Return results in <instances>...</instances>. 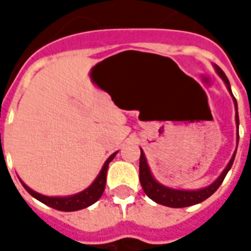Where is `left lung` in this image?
Segmentation results:
<instances>
[{"label":"left lung","instance_id":"obj_1","mask_svg":"<svg viewBox=\"0 0 251 251\" xmlns=\"http://www.w3.org/2000/svg\"><path fill=\"white\" fill-rule=\"evenodd\" d=\"M215 68L216 74L222 77V80L226 84L228 93L231 94L232 100H234V106H235V124H237V144L239 141V117H238V104L237 99L234 98V95L231 93V87H230V82L225 75V72L222 71V68L216 64H212ZM238 147V145H237ZM235 153L237 149L232 154V157L230 158V161L226 165V168L222 171V174L216 177L215 181H212L210 185L203 187V188L198 189H181V188H171L167 185L158 183L157 180L154 179L152 171L148 165L147 157L145 153L142 152L141 149V157H140V181H141L144 192L158 204L167 205V207H172V208H181V207H189V205L198 204L204 201L207 198H210L211 195L215 192L216 189L219 188V185L222 184V181L226 177L227 172L231 168L234 158H235Z\"/></svg>","mask_w":251,"mask_h":251}]
</instances>
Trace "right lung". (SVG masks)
Here are the masks:
<instances>
[{"label": "right lung", "instance_id": "1", "mask_svg": "<svg viewBox=\"0 0 251 251\" xmlns=\"http://www.w3.org/2000/svg\"><path fill=\"white\" fill-rule=\"evenodd\" d=\"M118 152H114L110 156L106 161H104L103 167L100 169L99 175L95 177L91 184L88 185L87 188L83 189L80 192H77L75 195H68V196H46V195H41L39 192H36L32 188H29L28 185L25 184L23 180L20 179L21 184L24 185V188L29 192L35 199H37L41 203L50 205L52 208L59 211H77L83 210L88 205L94 204L97 200L102 196L104 191V185H106V175H107V168H109V164L113 161V158L115 157V154Z\"/></svg>", "mask_w": 251, "mask_h": 251}]
</instances>
